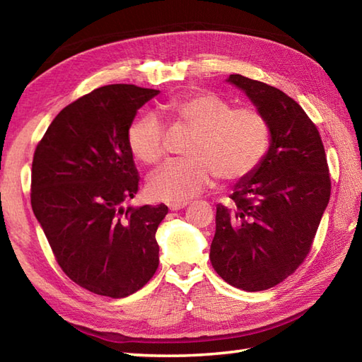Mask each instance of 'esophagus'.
I'll return each instance as SVG.
<instances>
[{"mask_svg": "<svg viewBox=\"0 0 362 362\" xmlns=\"http://www.w3.org/2000/svg\"><path fill=\"white\" fill-rule=\"evenodd\" d=\"M187 205H188V202H173V204H169L168 206H169V210H171V211H177V210L185 209Z\"/></svg>", "mask_w": 362, "mask_h": 362, "instance_id": "34e87169", "label": "esophagus"}]
</instances>
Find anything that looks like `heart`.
I'll use <instances>...</instances> for the list:
<instances>
[{
    "label": "heart",
    "instance_id": "b5f03b06",
    "mask_svg": "<svg viewBox=\"0 0 362 362\" xmlns=\"http://www.w3.org/2000/svg\"><path fill=\"white\" fill-rule=\"evenodd\" d=\"M166 110L194 130L188 160H173L149 177L148 193L166 202H185L211 185L214 177L238 182L253 174L271 148V127L252 107H233L209 90L173 98ZM134 157L153 165L165 153V127L156 115L136 118L127 134Z\"/></svg>",
    "mask_w": 362,
    "mask_h": 362
}]
</instances>
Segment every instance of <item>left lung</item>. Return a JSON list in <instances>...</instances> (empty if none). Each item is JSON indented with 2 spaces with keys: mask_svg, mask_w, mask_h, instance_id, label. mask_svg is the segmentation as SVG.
Returning a JSON list of instances; mask_svg holds the SVG:
<instances>
[{
  "mask_svg": "<svg viewBox=\"0 0 362 362\" xmlns=\"http://www.w3.org/2000/svg\"><path fill=\"white\" fill-rule=\"evenodd\" d=\"M271 127V148L255 173L233 188L235 206H216L210 259L235 288L275 286L308 255L328 201L325 149L317 127L294 99L264 82L230 74Z\"/></svg>",
  "mask_w": 362,
  "mask_h": 362,
  "instance_id": "obj_1",
  "label": "left lung"
}]
</instances>
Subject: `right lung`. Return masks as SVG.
Listing matches in <instances>:
<instances>
[{
    "label": "right lung",
    "instance_id": "right-lung-1",
    "mask_svg": "<svg viewBox=\"0 0 362 362\" xmlns=\"http://www.w3.org/2000/svg\"><path fill=\"white\" fill-rule=\"evenodd\" d=\"M158 93L129 83L96 88L52 119L34 153L35 218L62 271L98 296L134 294L158 267L156 232L168 206H122L140 180L129 127Z\"/></svg>",
    "mask_w": 362,
    "mask_h": 362
}]
</instances>
